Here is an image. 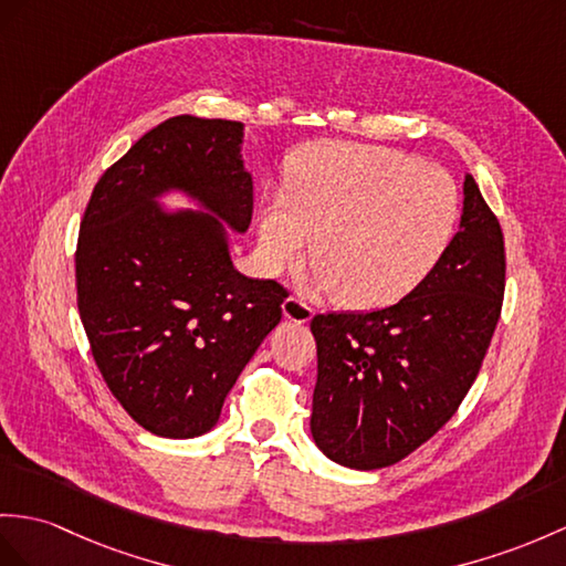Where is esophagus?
<instances>
[{
  "mask_svg": "<svg viewBox=\"0 0 566 566\" xmlns=\"http://www.w3.org/2000/svg\"><path fill=\"white\" fill-rule=\"evenodd\" d=\"M283 316L293 324H307L312 319V307L297 297H285L283 300Z\"/></svg>",
  "mask_w": 566,
  "mask_h": 566,
  "instance_id": "obj_1",
  "label": "esophagus"
}]
</instances>
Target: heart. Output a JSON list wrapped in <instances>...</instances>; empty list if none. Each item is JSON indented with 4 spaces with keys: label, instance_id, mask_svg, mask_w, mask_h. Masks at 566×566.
I'll use <instances>...</instances> for the list:
<instances>
[{
    "label": "heart",
    "instance_id": "heart-1",
    "mask_svg": "<svg viewBox=\"0 0 566 566\" xmlns=\"http://www.w3.org/2000/svg\"><path fill=\"white\" fill-rule=\"evenodd\" d=\"M453 177L403 150L322 144L293 160L285 197L259 216L269 273L297 266L312 240L314 285L348 310L394 305L434 271L457 235Z\"/></svg>",
    "mask_w": 566,
    "mask_h": 566
}]
</instances>
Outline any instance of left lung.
Wrapping results in <instances>:
<instances>
[{
	"instance_id": "1",
	"label": "left lung",
	"mask_w": 566,
	"mask_h": 566,
	"mask_svg": "<svg viewBox=\"0 0 566 566\" xmlns=\"http://www.w3.org/2000/svg\"><path fill=\"white\" fill-rule=\"evenodd\" d=\"M504 269L500 220L465 175L459 232L416 291L377 312L314 316L310 430L331 461L394 465L457 412L500 322Z\"/></svg>"
}]
</instances>
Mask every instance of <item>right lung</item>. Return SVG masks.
<instances>
[{
  "mask_svg": "<svg viewBox=\"0 0 566 566\" xmlns=\"http://www.w3.org/2000/svg\"><path fill=\"white\" fill-rule=\"evenodd\" d=\"M244 124L179 115L144 134L95 185L81 220L76 293L107 389L144 430H213L244 365L281 322L285 287L232 266L252 223ZM198 211L170 212L168 193Z\"/></svg>",
  "mask_w": 566,
  "mask_h": 566,
  "instance_id": "add662e5",
  "label": "right lung"
}]
</instances>
